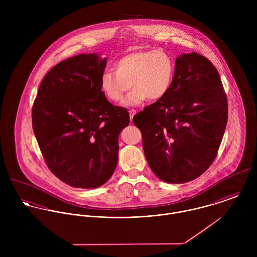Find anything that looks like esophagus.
<instances>
[{
  "instance_id": "1",
  "label": "esophagus",
  "mask_w": 257,
  "mask_h": 257,
  "mask_svg": "<svg viewBox=\"0 0 257 257\" xmlns=\"http://www.w3.org/2000/svg\"><path fill=\"white\" fill-rule=\"evenodd\" d=\"M128 112H130V117H131V120H132V119H133V117L135 116V114L137 113V110H128Z\"/></svg>"
}]
</instances>
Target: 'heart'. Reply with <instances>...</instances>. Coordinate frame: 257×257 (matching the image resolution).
Listing matches in <instances>:
<instances>
[{
    "label": "heart",
    "mask_w": 257,
    "mask_h": 257,
    "mask_svg": "<svg viewBox=\"0 0 257 257\" xmlns=\"http://www.w3.org/2000/svg\"><path fill=\"white\" fill-rule=\"evenodd\" d=\"M175 60L163 49L140 50L125 54L115 64L116 70L101 76V89L113 103H119L133 86L123 105L134 107L146 100L162 99L171 88L175 75Z\"/></svg>",
    "instance_id": "heart-1"
}]
</instances>
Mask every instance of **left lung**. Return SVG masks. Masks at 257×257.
I'll use <instances>...</instances> for the list:
<instances>
[{
	"instance_id": "left-lung-1",
	"label": "left lung",
	"mask_w": 257,
	"mask_h": 257,
	"mask_svg": "<svg viewBox=\"0 0 257 257\" xmlns=\"http://www.w3.org/2000/svg\"><path fill=\"white\" fill-rule=\"evenodd\" d=\"M168 93L134 116L147 163L167 183L202 175L215 160L227 122V99L213 63L197 52L176 58Z\"/></svg>"
}]
</instances>
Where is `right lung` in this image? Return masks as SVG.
Listing matches in <instances>:
<instances>
[{
	"mask_svg": "<svg viewBox=\"0 0 257 257\" xmlns=\"http://www.w3.org/2000/svg\"><path fill=\"white\" fill-rule=\"evenodd\" d=\"M107 58L79 54L61 61L40 83L32 119L49 170L62 182L93 189L112 175L126 109L111 105L101 89Z\"/></svg>",
	"mask_w": 257,
	"mask_h": 257,
	"instance_id": "right-lung-1",
	"label": "right lung"
}]
</instances>
